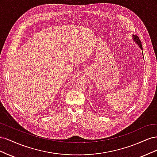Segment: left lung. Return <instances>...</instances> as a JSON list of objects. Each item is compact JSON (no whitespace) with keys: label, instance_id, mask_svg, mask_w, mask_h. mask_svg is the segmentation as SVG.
<instances>
[{"label":"left lung","instance_id":"1","mask_svg":"<svg viewBox=\"0 0 157 157\" xmlns=\"http://www.w3.org/2000/svg\"><path fill=\"white\" fill-rule=\"evenodd\" d=\"M132 36H133V40H134L135 41L136 43L139 46V47H140V48L141 50H143V48H142L141 42V41H140V39H139V37L137 36V35H133ZM142 53H143V51H142Z\"/></svg>","mask_w":157,"mask_h":157}]
</instances>
